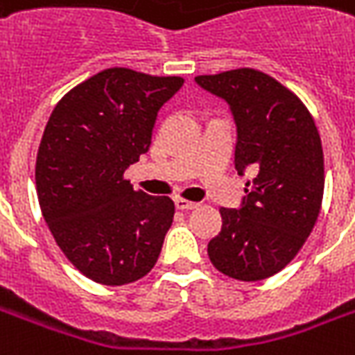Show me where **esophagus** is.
<instances>
[{"mask_svg":"<svg viewBox=\"0 0 355 355\" xmlns=\"http://www.w3.org/2000/svg\"><path fill=\"white\" fill-rule=\"evenodd\" d=\"M175 205H177V209H180V211H190V209L200 207V203H196V201H190V200H184V198H177V200H175Z\"/></svg>","mask_w":355,"mask_h":355,"instance_id":"obj_1","label":"esophagus"}]
</instances>
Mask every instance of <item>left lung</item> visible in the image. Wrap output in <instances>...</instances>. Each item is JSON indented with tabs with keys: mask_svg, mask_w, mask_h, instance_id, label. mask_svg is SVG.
<instances>
[{
	"mask_svg": "<svg viewBox=\"0 0 355 355\" xmlns=\"http://www.w3.org/2000/svg\"><path fill=\"white\" fill-rule=\"evenodd\" d=\"M196 83L230 108L239 175L257 171L241 205L220 209L209 259L228 277L261 282L295 259L318 220L325 184L320 132L297 94L266 73L241 68Z\"/></svg>",
	"mask_w": 355,
	"mask_h": 355,
	"instance_id": "left-lung-1",
	"label": "left lung"
}]
</instances>
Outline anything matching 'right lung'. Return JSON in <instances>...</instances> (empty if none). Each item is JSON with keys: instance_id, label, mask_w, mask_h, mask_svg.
<instances>
[{"instance_id": "obj_1", "label": "right lung", "mask_w": 355, "mask_h": 355, "mask_svg": "<svg viewBox=\"0 0 355 355\" xmlns=\"http://www.w3.org/2000/svg\"><path fill=\"white\" fill-rule=\"evenodd\" d=\"M182 78L108 68L62 96L35 162L43 218L66 259L102 285L144 277L175 215L171 198L135 192L123 173L152 144L157 112Z\"/></svg>"}]
</instances>
